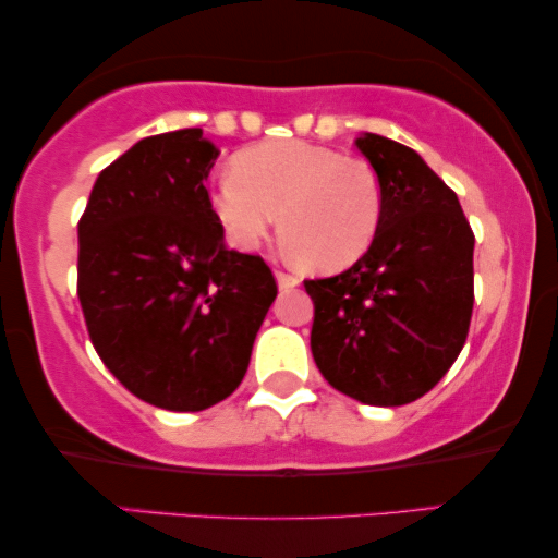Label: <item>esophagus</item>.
I'll return each mask as SVG.
<instances>
[{
    "label": "esophagus",
    "mask_w": 558,
    "mask_h": 558,
    "mask_svg": "<svg viewBox=\"0 0 558 558\" xmlns=\"http://www.w3.org/2000/svg\"><path fill=\"white\" fill-rule=\"evenodd\" d=\"M274 274H277L279 289H292V287L300 284V277H294V274H289L284 269H274Z\"/></svg>",
    "instance_id": "esophagus-1"
}]
</instances>
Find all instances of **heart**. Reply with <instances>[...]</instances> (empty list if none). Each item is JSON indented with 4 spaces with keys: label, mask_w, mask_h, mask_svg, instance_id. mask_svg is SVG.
Listing matches in <instances>:
<instances>
[{
    "label": "heart",
    "mask_w": 558,
    "mask_h": 558,
    "mask_svg": "<svg viewBox=\"0 0 558 558\" xmlns=\"http://www.w3.org/2000/svg\"><path fill=\"white\" fill-rule=\"evenodd\" d=\"M210 205L235 248H256L279 231L304 266L338 271L376 241L384 218L378 174L365 159L310 142L243 149L210 185Z\"/></svg>",
    "instance_id": "b5f03b06"
}]
</instances>
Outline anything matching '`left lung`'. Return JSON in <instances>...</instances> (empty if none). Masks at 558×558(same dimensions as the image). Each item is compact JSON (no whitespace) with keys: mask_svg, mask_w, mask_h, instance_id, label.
<instances>
[{"mask_svg":"<svg viewBox=\"0 0 558 558\" xmlns=\"http://www.w3.org/2000/svg\"><path fill=\"white\" fill-rule=\"evenodd\" d=\"M384 193L376 241L348 271L307 279L312 357L327 384L371 407H403L445 378L475 304V233L454 190L414 149L355 142Z\"/></svg>","mask_w":558,"mask_h":558,"instance_id":"left-lung-1","label":"left lung"}]
</instances>
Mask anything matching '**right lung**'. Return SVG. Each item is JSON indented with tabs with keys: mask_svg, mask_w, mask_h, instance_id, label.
Wrapping results in <instances>:
<instances>
[{
	"mask_svg": "<svg viewBox=\"0 0 558 558\" xmlns=\"http://www.w3.org/2000/svg\"><path fill=\"white\" fill-rule=\"evenodd\" d=\"M203 129L136 142L101 170L78 220V300L98 357L126 391L203 411L246 376L277 279L223 241Z\"/></svg>",
	"mask_w": 558,
	"mask_h": 558,
	"instance_id": "obj_1",
	"label": "right lung"
}]
</instances>
